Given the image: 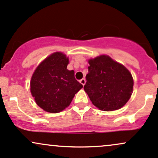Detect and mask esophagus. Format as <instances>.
I'll use <instances>...</instances> for the list:
<instances>
[{
    "instance_id": "1",
    "label": "esophagus",
    "mask_w": 158,
    "mask_h": 158,
    "mask_svg": "<svg viewBox=\"0 0 158 158\" xmlns=\"http://www.w3.org/2000/svg\"><path fill=\"white\" fill-rule=\"evenodd\" d=\"M79 81H80V83L83 85V86H84V85H85V82H86V81H85V79H81Z\"/></svg>"
}]
</instances>
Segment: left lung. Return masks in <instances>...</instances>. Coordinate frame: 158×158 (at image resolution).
<instances>
[{
	"instance_id": "obj_1",
	"label": "left lung",
	"mask_w": 158,
	"mask_h": 158,
	"mask_svg": "<svg viewBox=\"0 0 158 158\" xmlns=\"http://www.w3.org/2000/svg\"><path fill=\"white\" fill-rule=\"evenodd\" d=\"M88 63L84 90L94 106L105 111L124 106L133 92L134 81L129 70L106 55L89 59Z\"/></svg>"
}]
</instances>
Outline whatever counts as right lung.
Instances as JSON below:
<instances>
[{
    "instance_id": "obj_1",
    "label": "right lung",
    "mask_w": 158,
    "mask_h": 158,
    "mask_svg": "<svg viewBox=\"0 0 158 158\" xmlns=\"http://www.w3.org/2000/svg\"><path fill=\"white\" fill-rule=\"evenodd\" d=\"M69 59L61 52L49 56L35 69L30 81V91L36 104L50 113H59L70 106L82 88L67 69Z\"/></svg>"
}]
</instances>
